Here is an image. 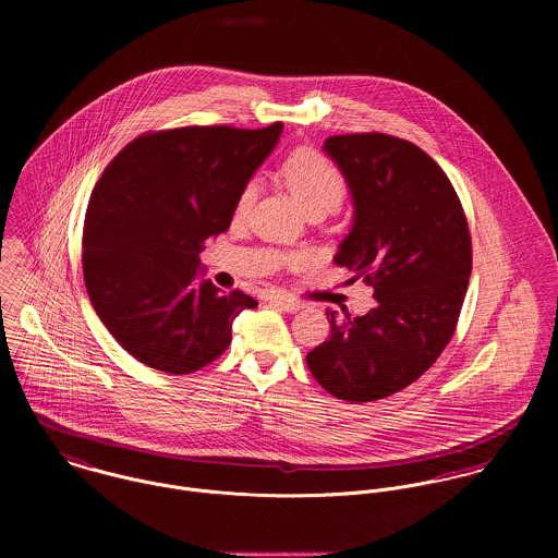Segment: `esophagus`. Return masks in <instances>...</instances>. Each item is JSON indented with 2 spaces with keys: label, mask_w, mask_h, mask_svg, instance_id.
Listing matches in <instances>:
<instances>
[{
  "label": "esophagus",
  "mask_w": 558,
  "mask_h": 558,
  "mask_svg": "<svg viewBox=\"0 0 558 558\" xmlns=\"http://www.w3.org/2000/svg\"><path fill=\"white\" fill-rule=\"evenodd\" d=\"M268 303H270L272 307L281 310V312H288V314H296V312L303 310V303H299V301H294V299H283V296H272Z\"/></svg>",
  "instance_id": "34e87169"
}]
</instances>
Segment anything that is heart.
I'll return each mask as SVG.
<instances>
[{
	"label": "heart",
	"mask_w": 558,
	"mask_h": 558,
	"mask_svg": "<svg viewBox=\"0 0 558 558\" xmlns=\"http://www.w3.org/2000/svg\"><path fill=\"white\" fill-rule=\"evenodd\" d=\"M283 175L288 186L292 189V193L299 197L307 213L316 208H326L330 213L341 204L345 195V180L341 171L324 155H319L318 150L312 148H301L294 155H290L283 162ZM255 195L257 184L255 180H251L240 189L236 215H244L251 208Z\"/></svg>",
	"instance_id": "1"
}]
</instances>
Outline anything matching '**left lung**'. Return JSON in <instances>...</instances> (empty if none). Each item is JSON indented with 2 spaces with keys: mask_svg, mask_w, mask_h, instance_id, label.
<instances>
[{
  "mask_svg": "<svg viewBox=\"0 0 558 558\" xmlns=\"http://www.w3.org/2000/svg\"><path fill=\"white\" fill-rule=\"evenodd\" d=\"M352 197L335 264L374 286L378 305L326 310L330 337L307 354L319 385L345 401L389 398L423 376L453 337L473 248L447 173L418 146L383 133L328 137L322 148Z\"/></svg>",
  "mask_w": 558,
  "mask_h": 558,
  "instance_id": "left-lung-1",
  "label": "left lung"
}]
</instances>
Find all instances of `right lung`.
<instances>
[{"label":"right lung","instance_id":"right-lung-1","mask_svg":"<svg viewBox=\"0 0 558 558\" xmlns=\"http://www.w3.org/2000/svg\"><path fill=\"white\" fill-rule=\"evenodd\" d=\"M283 124L186 126L131 142L94 186L83 223V277L96 316L140 363L193 374L232 341L257 301L202 279L199 253L230 230L240 189Z\"/></svg>","mask_w":558,"mask_h":558}]
</instances>
